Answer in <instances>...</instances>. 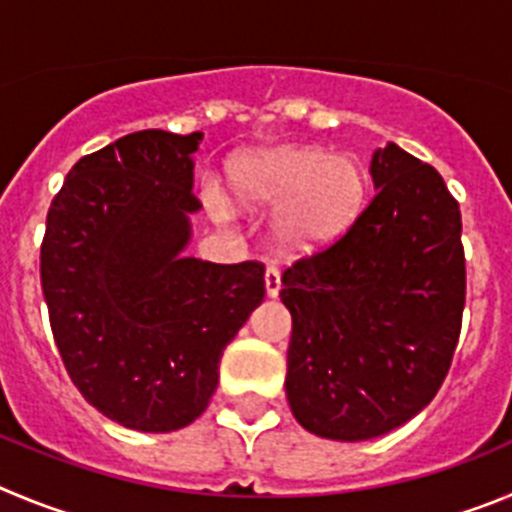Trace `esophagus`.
Masks as SVG:
<instances>
[{
	"instance_id": "obj_1",
	"label": "esophagus",
	"mask_w": 512,
	"mask_h": 512,
	"mask_svg": "<svg viewBox=\"0 0 512 512\" xmlns=\"http://www.w3.org/2000/svg\"><path fill=\"white\" fill-rule=\"evenodd\" d=\"M265 290H267V296H270V298H275L280 293V270H278V267L267 265V270H265Z\"/></svg>"
}]
</instances>
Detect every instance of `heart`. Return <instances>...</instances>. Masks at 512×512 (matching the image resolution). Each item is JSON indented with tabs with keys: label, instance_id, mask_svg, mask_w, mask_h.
<instances>
[{
	"label": "heart",
	"instance_id": "obj_1",
	"mask_svg": "<svg viewBox=\"0 0 512 512\" xmlns=\"http://www.w3.org/2000/svg\"><path fill=\"white\" fill-rule=\"evenodd\" d=\"M232 186L250 209H278L275 232L285 247L321 245L354 222L367 196V176L349 155L321 147H278L234 158ZM211 211L227 216V204L209 196Z\"/></svg>",
	"mask_w": 512,
	"mask_h": 512
}]
</instances>
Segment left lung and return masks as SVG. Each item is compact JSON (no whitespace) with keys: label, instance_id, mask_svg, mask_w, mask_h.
<instances>
[{"label":"left lung","instance_id":"1","mask_svg":"<svg viewBox=\"0 0 512 512\" xmlns=\"http://www.w3.org/2000/svg\"><path fill=\"white\" fill-rule=\"evenodd\" d=\"M375 193L329 245L283 270L285 395L306 431L365 441L423 411L462 331V214L439 170L390 142Z\"/></svg>","mask_w":512,"mask_h":512}]
</instances>
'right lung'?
<instances>
[{
	"label": "right lung",
	"instance_id": "add662e5",
	"mask_svg": "<svg viewBox=\"0 0 512 512\" xmlns=\"http://www.w3.org/2000/svg\"><path fill=\"white\" fill-rule=\"evenodd\" d=\"M201 132L142 130L84 155L50 201L40 283L68 377L137 431L201 416L222 352L265 298V265L183 257Z\"/></svg>",
	"mask_w": 512,
	"mask_h": 512
}]
</instances>
